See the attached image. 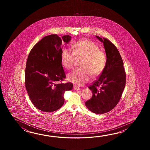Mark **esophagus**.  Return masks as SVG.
Wrapping results in <instances>:
<instances>
[{
  "mask_svg": "<svg viewBox=\"0 0 150 150\" xmlns=\"http://www.w3.org/2000/svg\"><path fill=\"white\" fill-rule=\"evenodd\" d=\"M74 89H75V90H80V88L79 87H78V86H74Z\"/></svg>",
  "mask_w": 150,
  "mask_h": 150,
  "instance_id": "esophagus-1",
  "label": "esophagus"
}]
</instances>
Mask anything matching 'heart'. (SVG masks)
<instances>
[{"instance_id": "obj_1", "label": "heart", "mask_w": 150, "mask_h": 150, "mask_svg": "<svg viewBox=\"0 0 150 150\" xmlns=\"http://www.w3.org/2000/svg\"><path fill=\"white\" fill-rule=\"evenodd\" d=\"M73 50L65 48L62 52L61 59L63 66L69 70L74 67L76 58L83 57L80 67L68 74L69 81L81 86L87 82L91 75L99 76L104 70L107 58L104 52L99 50V47L89 40L76 42L72 46Z\"/></svg>"}]
</instances>
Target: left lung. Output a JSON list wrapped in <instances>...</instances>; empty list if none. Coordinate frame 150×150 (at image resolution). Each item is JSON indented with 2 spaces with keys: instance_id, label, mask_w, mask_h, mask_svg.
I'll list each match as a JSON object with an SVG mask.
<instances>
[{
  "instance_id": "1",
  "label": "left lung",
  "mask_w": 150,
  "mask_h": 150,
  "mask_svg": "<svg viewBox=\"0 0 150 150\" xmlns=\"http://www.w3.org/2000/svg\"><path fill=\"white\" fill-rule=\"evenodd\" d=\"M96 38L103 43L107 63L99 78L89 86L93 96L85 105L93 113L102 114L110 111L118 103L125 86L126 75L116 47L108 39Z\"/></svg>"
}]
</instances>
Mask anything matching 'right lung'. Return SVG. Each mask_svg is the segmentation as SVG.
<instances>
[{
	"mask_svg": "<svg viewBox=\"0 0 150 150\" xmlns=\"http://www.w3.org/2000/svg\"><path fill=\"white\" fill-rule=\"evenodd\" d=\"M71 37L56 34L44 37L32 48L27 60L25 88L35 107L42 112H54L64 103V93L73 87L71 83H59L65 78L61 54L62 42Z\"/></svg>",
	"mask_w": 150,
	"mask_h": 150,
	"instance_id": "1",
	"label": "right lung"
}]
</instances>
